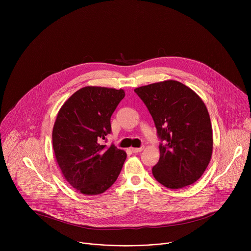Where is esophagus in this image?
<instances>
[{
    "label": "esophagus",
    "instance_id": "obj_1",
    "mask_svg": "<svg viewBox=\"0 0 251 251\" xmlns=\"http://www.w3.org/2000/svg\"><path fill=\"white\" fill-rule=\"evenodd\" d=\"M143 149H144V147H140V148H131V149H130V151H131L132 153H139V152L143 151Z\"/></svg>",
    "mask_w": 251,
    "mask_h": 251
}]
</instances>
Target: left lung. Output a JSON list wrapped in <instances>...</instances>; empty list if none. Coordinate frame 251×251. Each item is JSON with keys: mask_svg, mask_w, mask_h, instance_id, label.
I'll return each instance as SVG.
<instances>
[{"mask_svg": "<svg viewBox=\"0 0 251 251\" xmlns=\"http://www.w3.org/2000/svg\"><path fill=\"white\" fill-rule=\"evenodd\" d=\"M148 108L161 143L153 167L156 180L169 189L194 184L212 153V129L206 107L185 84L166 80L134 89Z\"/></svg>", "mask_w": 251, "mask_h": 251, "instance_id": "8db88e82", "label": "left lung"}]
</instances>
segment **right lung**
I'll use <instances>...</instances> for the list:
<instances>
[{"instance_id": "obj_1", "label": "right lung", "mask_w": 251, "mask_h": 251, "mask_svg": "<svg viewBox=\"0 0 251 251\" xmlns=\"http://www.w3.org/2000/svg\"><path fill=\"white\" fill-rule=\"evenodd\" d=\"M123 89L86 86L61 106L52 129L56 162L65 180L84 195H99L117 180L126 153L101 141L111 133V115Z\"/></svg>"}]
</instances>
